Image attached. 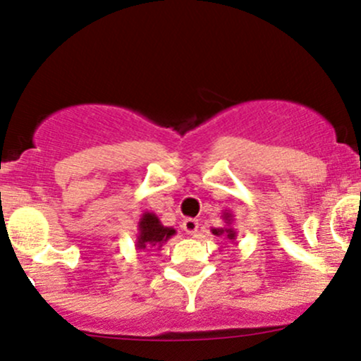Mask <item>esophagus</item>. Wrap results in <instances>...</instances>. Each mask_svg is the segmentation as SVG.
<instances>
[{"instance_id":"obj_1","label":"esophagus","mask_w":361,"mask_h":361,"mask_svg":"<svg viewBox=\"0 0 361 361\" xmlns=\"http://www.w3.org/2000/svg\"><path fill=\"white\" fill-rule=\"evenodd\" d=\"M182 228H184L185 233L194 235L197 232V228H200V221L194 220V218H185V220L182 221Z\"/></svg>"}]
</instances>
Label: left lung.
Masks as SVG:
<instances>
[{"label": "left lung", "instance_id": "8db88e82", "mask_svg": "<svg viewBox=\"0 0 361 361\" xmlns=\"http://www.w3.org/2000/svg\"><path fill=\"white\" fill-rule=\"evenodd\" d=\"M221 218H224L225 221V226H221V228H212V233L216 235V237H225L228 242H235V238H237V230L233 228V214L232 212H224L221 214Z\"/></svg>", "mask_w": 361, "mask_h": 361}]
</instances>
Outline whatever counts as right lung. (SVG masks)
I'll list each match as a JSON object with an SVG mask.
<instances>
[{
    "label": "right lung",
    "mask_w": 361,
    "mask_h": 361,
    "mask_svg": "<svg viewBox=\"0 0 361 361\" xmlns=\"http://www.w3.org/2000/svg\"><path fill=\"white\" fill-rule=\"evenodd\" d=\"M177 232L172 226H165L155 213L145 212L137 221L136 235V249L137 250H152L160 249L169 238H172Z\"/></svg>",
    "instance_id": "obj_1"
}]
</instances>
